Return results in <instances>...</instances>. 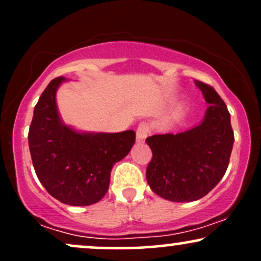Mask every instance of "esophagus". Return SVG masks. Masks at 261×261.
Returning a JSON list of instances; mask_svg holds the SVG:
<instances>
[{
  "mask_svg": "<svg viewBox=\"0 0 261 261\" xmlns=\"http://www.w3.org/2000/svg\"><path fill=\"white\" fill-rule=\"evenodd\" d=\"M149 133V125L147 122H140V125L137 126L136 130V140L137 142H143L147 137V135Z\"/></svg>",
  "mask_w": 261,
  "mask_h": 261,
  "instance_id": "esophagus-1",
  "label": "esophagus"
}]
</instances>
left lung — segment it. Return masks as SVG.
<instances>
[{
    "mask_svg": "<svg viewBox=\"0 0 261 261\" xmlns=\"http://www.w3.org/2000/svg\"><path fill=\"white\" fill-rule=\"evenodd\" d=\"M195 83L210 104L201 124L184 133L146 139L152 149L146 170L149 188L174 202L207 195L226 173L234 142L230 114L222 98L211 86Z\"/></svg>",
    "mask_w": 261,
    "mask_h": 261,
    "instance_id": "obj_1",
    "label": "left lung"
}]
</instances>
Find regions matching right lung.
I'll list each match as a JSON object with an SVG mask.
<instances>
[{
    "instance_id": "right-lung-1",
    "label": "right lung",
    "mask_w": 261,
    "mask_h": 261,
    "mask_svg": "<svg viewBox=\"0 0 261 261\" xmlns=\"http://www.w3.org/2000/svg\"><path fill=\"white\" fill-rule=\"evenodd\" d=\"M64 81L56 77L41 93L29 127V149L39 181L50 195L66 205L88 206L107 194L114 164L128 154L136 134H85L62 124L56 91Z\"/></svg>"
}]
</instances>
